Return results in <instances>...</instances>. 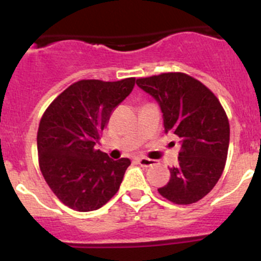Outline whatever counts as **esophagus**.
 <instances>
[{
    "mask_svg": "<svg viewBox=\"0 0 261 261\" xmlns=\"http://www.w3.org/2000/svg\"><path fill=\"white\" fill-rule=\"evenodd\" d=\"M136 162L139 163V164L141 165V167H152V165L155 164V160H151V159H147V158H144V156H140L136 159Z\"/></svg>",
    "mask_w": 261,
    "mask_h": 261,
    "instance_id": "esophagus-1",
    "label": "esophagus"
}]
</instances>
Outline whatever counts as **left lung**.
I'll list each match as a JSON object with an SVG mask.
<instances>
[{"mask_svg":"<svg viewBox=\"0 0 261 261\" xmlns=\"http://www.w3.org/2000/svg\"><path fill=\"white\" fill-rule=\"evenodd\" d=\"M136 84L159 105L165 134L180 139L178 165L159 188L164 198L191 204L216 186L227 158L230 125L217 97L201 82L184 73L140 78Z\"/></svg>","mask_w":261,"mask_h":261,"instance_id":"left-lung-1","label":"left lung"}]
</instances>
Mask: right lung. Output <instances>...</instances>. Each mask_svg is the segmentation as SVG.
<instances>
[{"mask_svg": "<svg viewBox=\"0 0 261 261\" xmlns=\"http://www.w3.org/2000/svg\"><path fill=\"white\" fill-rule=\"evenodd\" d=\"M135 78L75 82L40 121V170L55 196L70 208L94 211L117 193L130 159L114 160L96 147L110 115L133 91Z\"/></svg>", "mask_w": 261, "mask_h": 261, "instance_id": "1", "label": "right lung"}]
</instances>
